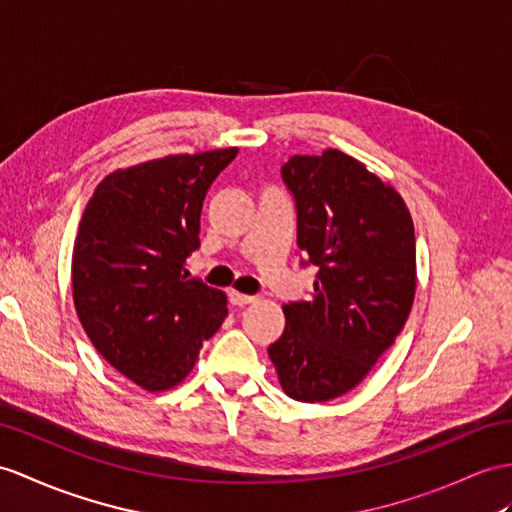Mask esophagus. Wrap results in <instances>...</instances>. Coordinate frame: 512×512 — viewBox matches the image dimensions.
I'll list each match as a JSON object with an SVG mask.
<instances>
[{
    "instance_id": "obj_1",
    "label": "esophagus",
    "mask_w": 512,
    "mask_h": 512,
    "mask_svg": "<svg viewBox=\"0 0 512 512\" xmlns=\"http://www.w3.org/2000/svg\"><path fill=\"white\" fill-rule=\"evenodd\" d=\"M230 302H232V306H247V304L258 302V297H256V295H243V293L232 291V293H230Z\"/></svg>"
}]
</instances>
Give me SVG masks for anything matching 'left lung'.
Masks as SVG:
<instances>
[{
  "label": "left lung",
  "instance_id": "1",
  "mask_svg": "<svg viewBox=\"0 0 512 512\" xmlns=\"http://www.w3.org/2000/svg\"><path fill=\"white\" fill-rule=\"evenodd\" d=\"M282 182L293 195L302 267L315 293L284 306L269 345L284 393L334 400L363 380L402 332L415 299V228L404 199L339 149L291 156Z\"/></svg>",
  "mask_w": 512,
  "mask_h": 512
}]
</instances>
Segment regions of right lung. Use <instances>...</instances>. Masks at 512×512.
<instances>
[{
  "mask_svg": "<svg viewBox=\"0 0 512 512\" xmlns=\"http://www.w3.org/2000/svg\"><path fill=\"white\" fill-rule=\"evenodd\" d=\"M239 149L165 156L110 173L86 204L73 247V302L95 350L147 391L193 369L228 315L226 295L186 280L210 184Z\"/></svg>",
  "mask_w": 512,
  "mask_h": 512,
  "instance_id": "right-lung-1",
  "label": "right lung"
}]
</instances>
